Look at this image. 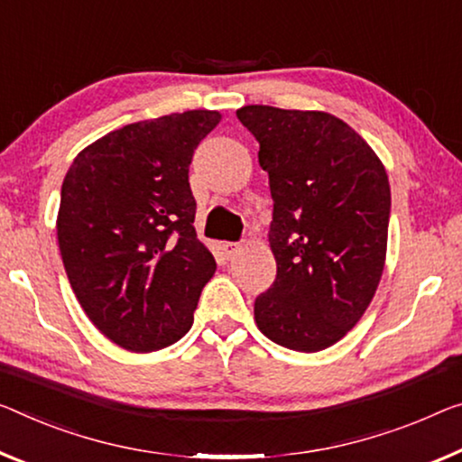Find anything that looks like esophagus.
Segmentation results:
<instances>
[{"mask_svg": "<svg viewBox=\"0 0 462 462\" xmlns=\"http://www.w3.org/2000/svg\"><path fill=\"white\" fill-rule=\"evenodd\" d=\"M223 252L229 255V258H233V255H237L241 252V245L239 244H233V241H225Z\"/></svg>", "mask_w": 462, "mask_h": 462, "instance_id": "1", "label": "esophagus"}]
</instances>
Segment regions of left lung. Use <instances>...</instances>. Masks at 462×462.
Returning a JSON list of instances; mask_svg holds the SVG:
<instances>
[{
    "instance_id": "obj_1",
    "label": "left lung",
    "mask_w": 462,
    "mask_h": 462,
    "mask_svg": "<svg viewBox=\"0 0 462 462\" xmlns=\"http://www.w3.org/2000/svg\"><path fill=\"white\" fill-rule=\"evenodd\" d=\"M239 122L260 142L276 262L254 318L273 343L316 353L365 314L386 262L390 183L374 148L326 111L247 105Z\"/></svg>"
}]
</instances>
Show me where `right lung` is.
I'll use <instances>...</instances> for the list:
<instances>
[{
  "instance_id": "obj_1",
  "label": "right lung",
  "mask_w": 462,
  "mask_h": 462,
  "mask_svg": "<svg viewBox=\"0 0 462 462\" xmlns=\"http://www.w3.org/2000/svg\"><path fill=\"white\" fill-rule=\"evenodd\" d=\"M221 119L194 109L124 125L82 148L63 177V268L88 320L122 349H165L194 324L217 262L196 237L188 173Z\"/></svg>"
}]
</instances>
